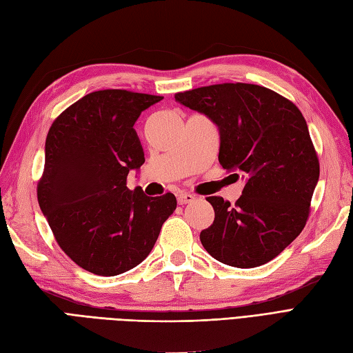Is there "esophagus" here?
I'll return each instance as SVG.
<instances>
[{
    "mask_svg": "<svg viewBox=\"0 0 353 353\" xmlns=\"http://www.w3.org/2000/svg\"><path fill=\"white\" fill-rule=\"evenodd\" d=\"M196 197L190 193H179L178 194V203L179 205H185V203H192Z\"/></svg>",
    "mask_w": 353,
    "mask_h": 353,
    "instance_id": "34e87169",
    "label": "esophagus"
}]
</instances>
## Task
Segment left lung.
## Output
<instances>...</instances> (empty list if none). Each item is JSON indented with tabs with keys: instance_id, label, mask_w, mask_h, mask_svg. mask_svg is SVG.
Wrapping results in <instances>:
<instances>
[{
	"instance_id": "obj_1",
	"label": "left lung",
	"mask_w": 353,
	"mask_h": 353,
	"mask_svg": "<svg viewBox=\"0 0 353 353\" xmlns=\"http://www.w3.org/2000/svg\"><path fill=\"white\" fill-rule=\"evenodd\" d=\"M175 101L217 125L219 163L245 179L235 205L206 197L216 217L201 232L205 250L235 268L272 261L304 229L319 181L303 114L280 94L239 82L178 92Z\"/></svg>"
}]
</instances>
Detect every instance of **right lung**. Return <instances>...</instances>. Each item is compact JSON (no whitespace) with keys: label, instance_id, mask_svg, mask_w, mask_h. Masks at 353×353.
Here are the masks:
<instances>
[{"label":"right lung","instance_id":"1","mask_svg":"<svg viewBox=\"0 0 353 353\" xmlns=\"http://www.w3.org/2000/svg\"><path fill=\"white\" fill-rule=\"evenodd\" d=\"M163 97L125 90L90 92L50 125L39 205L57 243L92 274L112 277L139 265L176 208L172 193L128 190L145 163L134 123Z\"/></svg>","mask_w":353,"mask_h":353}]
</instances>
